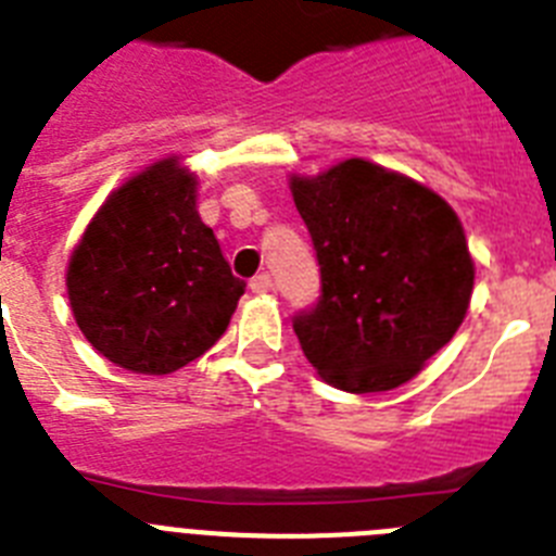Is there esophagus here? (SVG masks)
Segmentation results:
<instances>
[{"mask_svg": "<svg viewBox=\"0 0 556 556\" xmlns=\"http://www.w3.org/2000/svg\"><path fill=\"white\" fill-rule=\"evenodd\" d=\"M250 289H253L255 294H267L269 289H273V278H269L267 273H258L250 278Z\"/></svg>", "mask_w": 556, "mask_h": 556, "instance_id": "1", "label": "esophagus"}]
</instances>
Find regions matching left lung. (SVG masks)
I'll use <instances>...</instances> for the list:
<instances>
[{"label":"left lung","instance_id":"1","mask_svg":"<svg viewBox=\"0 0 556 556\" xmlns=\"http://www.w3.org/2000/svg\"><path fill=\"white\" fill-rule=\"evenodd\" d=\"M320 264L317 306L294 314L306 358L331 387L406 384L468 314L473 258L448 203L417 180L351 159L292 178Z\"/></svg>","mask_w":556,"mask_h":556}]
</instances>
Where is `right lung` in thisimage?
<instances>
[{
    "mask_svg": "<svg viewBox=\"0 0 556 556\" xmlns=\"http://www.w3.org/2000/svg\"><path fill=\"white\" fill-rule=\"evenodd\" d=\"M68 303L113 365L166 376L225 333L244 281L198 214V178L178 159L111 191L68 258Z\"/></svg>",
    "mask_w": 556,
    "mask_h": 556,
    "instance_id": "1",
    "label": "right lung"
}]
</instances>
